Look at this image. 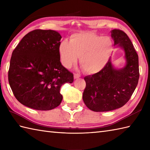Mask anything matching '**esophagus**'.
<instances>
[{"label": "esophagus", "instance_id": "1", "mask_svg": "<svg viewBox=\"0 0 150 150\" xmlns=\"http://www.w3.org/2000/svg\"><path fill=\"white\" fill-rule=\"evenodd\" d=\"M73 75H74V79H75L80 77V75L78 74V73H74Z\"/></svg>", "mask_w": 150, "mask_h": 150}]
</instances>
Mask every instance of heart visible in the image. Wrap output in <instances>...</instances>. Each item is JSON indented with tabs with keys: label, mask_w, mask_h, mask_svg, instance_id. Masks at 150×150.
<instances>
[{
	"label": "heart",
	"mask_w": 150,
	"mask_h": 150,
	"mask_svg": "<svg viewBox=\"0 0 150 150\" xmlns=\"http://www.w3.org/2000/svg\"><path fill=\"white\" fill-rule=\"evenodd\" d=\"M113 49L112 40L109 37L81 32L72 35L69 42L62 41L59 52L60 60L65 68H71L77 62L79 57L84 71L88 74H95L106 66Z\"/></svg>",
	"instance_id": "heart-1"
}]
</instances>
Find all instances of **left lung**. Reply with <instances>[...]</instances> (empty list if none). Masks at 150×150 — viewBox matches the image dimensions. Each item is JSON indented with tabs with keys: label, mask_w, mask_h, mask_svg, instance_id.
Instances as JSON below:
<instances>
[{
	"label": "left lung",
	"mask_w": 150,
	"mask_h": 150,
	"mask_svg": "<svg viewBox=\"0 0 150 150\" xmlns=\"http://www.w3.org/2000/svg\"><path fill=\"white\" fill-rule=\"evenodd\" d=\"M114 46L124 52L126 64L117 69L110 58L106 66L95 74L84 77L82 99L89 109L97 112L122 107L128 103L138 84L139 57L128 36L120 30L111 31Z\"/></svg>",
	"instance_id": "left-lung-1"
}]
</instances>
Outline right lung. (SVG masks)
<instances>
[{
  "label": "right lung",
  "instance_id": "1",
  "mask_svg": "<svg viewBox=\"0 0 150 150\" xmlns=\"http://www.w3.org/2000/svg\"><path fill=\"white\" fill-rule=\"evenodd\" d=\"M61 38L56 31L35 30L22 38L13 52L8 81L22 104L37 110H51L61 103L60 87L73 82V74L60 60Z\"/></svg>",
  "mask_w": 150,
  "mask_h": 150
}]
</instances>
